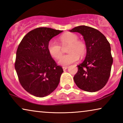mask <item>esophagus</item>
Wrapping results in <instances>:
<instances>
[{"label":"esophagus","mask_w":123,"mask_h":123,"mask_svg":"<svg viewBox=\"0 0 123 123\" xmlns=\"http://www.w3.org/2000/svg\"><path fill=\"white\" fill-rule=\"evenodd\" d=\"M68 69V67H63V70H66V69Z\"/></svg>","instance_id":"esophagus-1"}]
</instances>
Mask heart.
<instances>
[{
	"mask_svg": "<svg viewBox=\"0 0 123 123\" xmlns=\"http://www.w3.org/2000/svg\"><path fill=\"white\" fill-rule=\"evenodd\" d=\"M59 41L62 46L68 45L67 51L68 54L63 55L62 48L59 44L53 40L49 42L48 50L49 53L55 59L60 58L58 60V64L62 66H67L70 64L78 61L80 57L83 56L87 51L86 45L82 41L78 40V36L72 32L64 33L59 38Z\"/></svg>",
	"mask_w": 123,
	"mask_h": 123,
	"instance_id": "1",
	"label": "heart"
}]
</instances>
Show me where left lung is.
<instances>
[{"instance_id":"8db88e82","label":"left lung","mask_w":123,"mask_h":123,"mask_svg":"<svg viewBox=\"0 0 123 123\" xmlns=\"http://www.w3.org/2000/svg\"><path fill=\"white\" fill-rule=\"evenodd\" d=\"M69 31L81 34L87 48L85 60L77 66L75 83L85 91L100 90L108 81L113 63L110 43L101 32L90 27L80 26Z\"/></svg>"}]
</instances>
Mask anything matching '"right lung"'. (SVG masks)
<instances>
[{
	"instance_id": "add662e5",
	"label": "right lung",
	"mask_w": 123,
	"mask_h": 123,
	"mask_svg": "<svg viewBox=\"0 0 123 123\" xmlns=\"http://www.w3.org/2000/svg\"><path fill=\"white\" fill-rule=\"evenodd\" d=\"M62 32L37 28L27 33L18 47L15 69L23 88L35 96L50 95L59 83L63 68L56 65L49 53L48 44Z\"/></svg>"
}]
</instances>
